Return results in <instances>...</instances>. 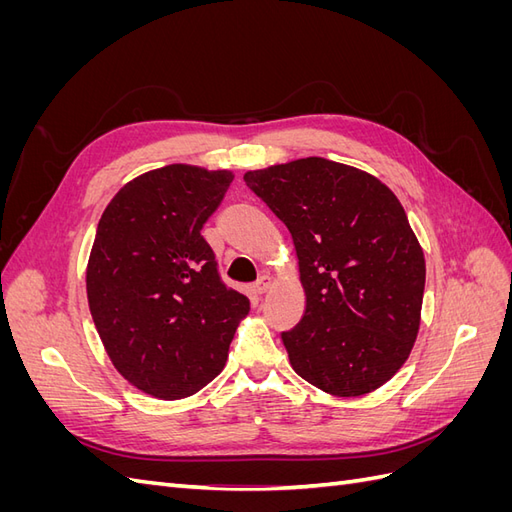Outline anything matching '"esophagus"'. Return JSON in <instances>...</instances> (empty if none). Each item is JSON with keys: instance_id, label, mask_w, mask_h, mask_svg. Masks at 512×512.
Here are the masks:
<instances>
[{"instance_id": "1", "label": "esophagus", "mask_w": 512, "mask_h": 512, "mask_svg": "<svg viewBox=\"0 0 512 512\" xmlns=\"http://www.w3.org/2000/svg\"><path fill=\"white\" fill-rule=\"evenodd\" d=\"M271 288V280H269V277H260V280L254 284V294H265L267 290Z\"/></svg>"}]
</instances>
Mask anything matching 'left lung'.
<instances>
[{"label":"left lung","mask_w":512,"mask_h":512,"mask_svg":"<svg viewBox=\"0 0 512 512\" xmlns=\"http://www.w3.org/2000/svg\"><path fill=\"white\" fill-rule=\"evenodd\" d=\"M243 181L290 230L305 314L282 333L292 369L337 397H359L406 363L421 327L423 247L397 196L374 175L303 158Z\"/></svg>","instance_id":"obj_1"}]
</instances>
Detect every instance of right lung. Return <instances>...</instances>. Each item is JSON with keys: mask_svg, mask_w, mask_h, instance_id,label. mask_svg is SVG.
Returning a JSON list of instances; mask_svg holds the SVG:
<instances>
[{"mask_svg": "<svg viewBox=\"0 0 512 512\" xmlns=\"http://www.w3.org/2000/svg\"><path fill=\"white\" fill-rule=\"evenodd\" d=\"M235 175L168 164L128 181L104 209L87 301L106 354L138 391L183 399L224 369L250 312L200 235Z\"/></svg>", "mask_w": 512, "mask_h": 512, "instance_id": "obj_1", "label": "right lung"}]
</instances>
